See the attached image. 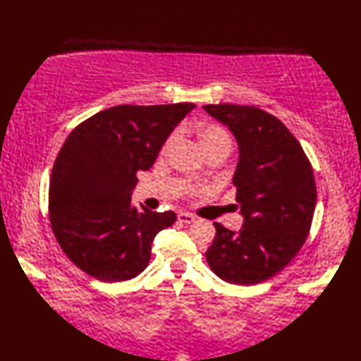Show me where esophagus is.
Masks as SVG:
<instances>
[{"instance_id":"esophagus-1","label":"esophagus","mask_w":361,"mask_h":361,"mask_svg":"<svg viewBox=\"0 0 361 361\" xmlns=\"http://www.w3.org/2000/svg\"><path fill=\"white\" fill-rule=\"evenodd\" d=\"M176 217H178V221H181V224H186V225L195 221V217L189 212H178V216H176Z\"/></svg>"}]
</instances>
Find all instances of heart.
Returning a JSON list of instances; mask_svg holds the SVG:
<instances>
[{
	"instance_id": "heart-1",
	"label": "heart",
	"mask_w": 361,
	"mask_h": 361,
	"mask_svg": "<svg viewBox=\"0 0 361 361\" xmlns=\"http://www.w3.org/2000/svg\"><path fill=\"white\" fill-rule=\"evenodd\" d=\"M192 130L195 132L198 142H200L202 150L206 153V157L211 155L214 152H228L231 150V136L226 132L224 127L217 124H211V122H195L192 126ZM175 142V133L167 137L163 150H167L172 147Z\"/></svg>"
}]
</instances>
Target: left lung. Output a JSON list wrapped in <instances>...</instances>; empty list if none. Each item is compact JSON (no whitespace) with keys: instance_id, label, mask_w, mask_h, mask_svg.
<instances>
[{"instance_id":"obj_1","label":"left lung","mask_w":361,"mask_h":361,"mask_svg":"<svg viewBox=\"0 0 361 361\" xmlns=\"http://www.w3.org/2000/svg\"><path fill=\"white\" fill-rule=\"evenodd\" d=\"M239 144L233 183L243 226L220 224L206 251L220 279L252 286L281 271L307 239L317 204L312 166L296 137L282 122L257 106L204 105Z\"/></svg>"}]
</instances>
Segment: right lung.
<instances>
[{
	"label": "right lung",
	"mask_w": 361,
	"mask_h": 361,
	"mask_svg": "<svg viewBox=\"0 0 361 361\" xmlns=\"http://www.w3.org/2000/svg\"><path fill=\"white\" fill-rule=\"evenodd\" d=\"M194 104L118 105L83 121L60 149L49 180V220L65 255L102 282L149 265L155 235L173 211L132 204L136 173L149 171Z\"/></svg>",
	"instance_id": "obj_1"
}]
</instances>
